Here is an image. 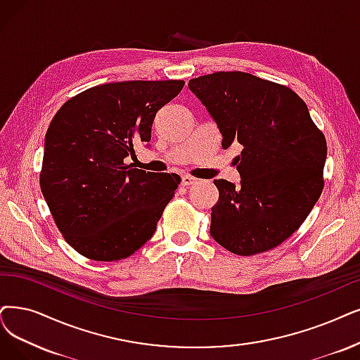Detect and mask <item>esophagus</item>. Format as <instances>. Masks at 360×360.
<instances>
[{
	"label": "esophagus",
	"instance_id": "34e87169",
	"mask_svg": "<svg viewBox=\"0 0 360 360\" xmlns=\"http://www.w3.org/2000/svg\"><path fill=\"white\" fill-rule=\"evenodd\" d=\"M196 181H198V179H195L192 176H183V179H181V183H183V186H186V188H189V186L195 184Z\"/></svg>",
	"mask_w": 360,
	"mask_h": 360
}]
</instances>
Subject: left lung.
Listing matches in <instances>:
<instances>
[{
	"mask_svg": "<svg viewBox=\"0 0 360 360\" xmlns=\"http://www.w3.org/2000/svg\"><path fill=\"white\" fill-rule=\"evenodd\" d=\"M236 156L240 188L214 180L219 200L210 233L223 248L254 255L288 239L323 191L326 140L309 109L286 85L247 72H214L189 81Z\"/></svg>",
	"mask_w": 360,
	"mask_h": 360,
	"instance_id": "8db88e82",
	"label": "left lung"
}]
</instances>
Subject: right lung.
<instances>
[{
	"mask_svg": "<svg viewBox=\"0 0 360 360\" xmlns=\"http://www.w3.org/2000/svg\"><path fill=\"white\" fill-rule=\"evenodd\" d=\"M184 81L96 85L57 110L46 134L41 192L69 245L96 262L134 254L152 238L180 176L146 172L124 160L150 140L156 112Z\"/></svg>",
	"mask_w": 360,
	"mask_h": 360,
	"instance_id": "1",
	"label": "right lung"
}]
</instances>
